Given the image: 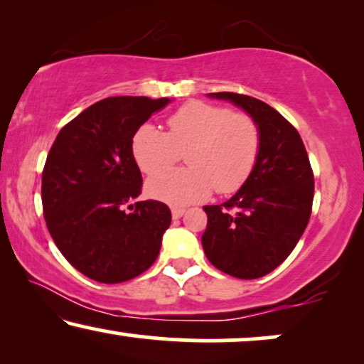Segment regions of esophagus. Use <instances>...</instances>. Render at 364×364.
I'll return each mask as SVG.
<instances>
[{
	"mask_svg": "<svg viewBox=\"0 0 364 364\" xmlns=\"http://www.w3.org/2000/svg\"><path fill=\"white\" fill-rule=\"evenodd\" d=\"M183 213H186V208L182 207H172V217L173 218H181Z\"/></svg>",
	"mask_w": 364,
	"mask_h": 364,
	"instance_id": "esophagus-1",
	"label": "esophagus"
}]
</instances>
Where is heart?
Returning a JSON list of instances; mask_svg holds the SVG:
<instances>
[{"mask_svg": "<svg viewBox=\"0 0 364 364\" xmlns=\"http://www.w3.org/2000/svg\"><path fill=\"white\" fill-rule=\"evenodd\" d=\"M262 147L260 127L245 112L205 101H188L167 119V132L144 124L132 137V156L142 172L171 166L188 151V168L147 182L149 196L172 205L196 203L217 191L230 196L252 177Z\"/></svg>", "mask_w": 364, "mask_h": 364, "instance_id": "heart-1", "label": "heart"}]
</instances>
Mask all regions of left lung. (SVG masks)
Segmentation results:
<instances>
[{
  "label": "left lung",
  "instance_id": "8db88e82",
  "mask_svg": "<svg viewBox=\"0 0 364 364\" xmlns=\"http://www.w3.org/2000/svg\"><path fill=\"white\" fill-rule=\"evenodd\" d=\"M250 114L262 147L248 182L220 205H205L202 247L213 267L253 280L293 252L311 215L315 177L300 134L267 102L237 92H212Z\"/></svg>",
  "mask_w": 364,
  "mask_h": 364
}]
</instances>
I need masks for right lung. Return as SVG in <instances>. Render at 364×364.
<instances>
[{
	"label": "right lung",
	"mask_w": 364,
	"mask_h": 364,
	"mask_svg": "<svg viewBox=\"0 0 364 364\" xmlns=\"http://www.w3.org/2000/svg\"><path fill=\"white\" fill-rule=\"evenodd\" d=\"M167 97H106L59 131L43 168V213L54 243L92 280L121 283L156 262L172 213L136 200L142 176L132 137ZM129 208L131 213L127 212Z\"/></svg>",
	"instance_id": "right-lung-1"
}]
</instances>
